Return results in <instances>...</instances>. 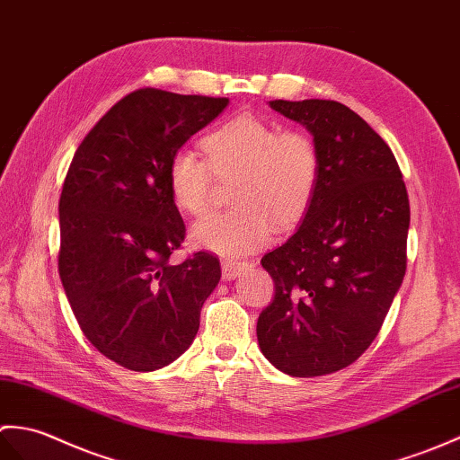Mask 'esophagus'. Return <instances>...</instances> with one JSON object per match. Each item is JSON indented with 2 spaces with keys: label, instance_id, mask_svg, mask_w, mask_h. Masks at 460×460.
Masks as SVG:
<instances>
[{
  "label": "esophagus",
  "instance_id": "obj_1",
  "mask_svg": "<svg viewBox=\"0 0 460 460\" xmlns=\"http://www.w3.org/2000/svg\"><path fill=\"white\" fill-rule=\"evenodd\" d=\"M250 268H252L250 261H232V260L222 261V279L234 281L236 278H240L243 271H248Z\"/></svg>",
  "mask_w": 460,
  "mask_h": 460
}]
</instances>
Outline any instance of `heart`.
Segmentation results:
<instances>
[{
	"label": "heart",
	"mask_w": 460,
	"mask_h": 460,
	"mask_svg": "<svg viewBox=\"0 0 460 460\" xmlns=\"http://www.w3.org/2000/svg\"><path fill=\"white\" fill-rule=\"evenodd\" d=\"M208 161L192 149L172 155L167 181L172 202L199 217L210 207L214 175L238 177L232 202L238 208L200 218L190 238L197 248L226 258L268 243L273 222L281 228L297 224L309 210L319 182V155L301 131H281L271 121L242 114L204 139Z\"/></svg>",
	"instance_id": "b5f03b06"
}]
</instances>
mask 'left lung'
<instances>
[{
	"instance_id": "8db88e82",
	"label": "left lung",
	"mask_w": 460,
	"mask_h": 460,
	"mask_svg": "<svg viewBox=\"0 0 460 460\" xmlns=\"http://www.w3.org/2000/svg\"><path fill=\"white\" fill-rule=\"evenodd\" d=\"M313 136L319 182L293 236L261 258L275 297L258 342L293 377L339 372L380 332L405 275L410 199L392 149L334 100H273Z\"/></svg>"
}]
</instances>
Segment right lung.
<instances>
[{
	"mask_svg": "<svg viewBox=\"0 0 460 460\" xmlns=\"http://www.w3.org/2000/svg\"><path fill=\"white\" fill-rule=\"evenodd\" d=\"M226 106V98L131 92L90 129L68 167L58 200L60 281L86 339L128 370L175 362L220 281L212 253L169 263L185 222L167 171Z\"/></svg>",
	"mask_w": 460,
	"mask_h": 460,
	"instance_id": "right-lung-1",
	"label": "right lung"
}]
</instances>
